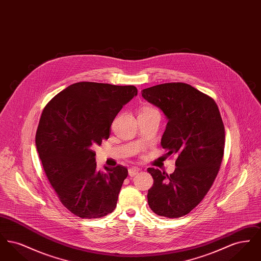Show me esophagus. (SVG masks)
I'll return each mask as SVG.
<instances>
[{
	"label": "esophagus",
	"instance_id": "esophagus-1",
	"mask_svg": "<svg viewBox=\"0 0 261 261\" xmlns=\"http://www.w3.org/2000/svg\"><path fill=\"white\" fill-rule=\"evenodd\" d=\"M139 170H140V169H139L138 167H131V168H129V170H128L129 176H131V177H134L135 175L138 174Z\"/></svg>",
	"mask_w": 261,
	"mask_h": 261
}]
</instances>
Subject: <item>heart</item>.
Segmentation results:
<instances>
[{
    "label": "heart",
    "mask_w": 261,
    "mask_h": 261,
    "mask_svg": "<svg viewBox=\"0 0 261 261\" xmlns=\"http://www.w3.org/2000/svg\"><path fill=\"white\" fill-rule=\"evenodd\" d=\"M148 110H154V109H152V108H145L142 111H148Z\"/></svg>",
    "instance_id": "heart-1"
}]
</instances>
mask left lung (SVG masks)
<instances>
[{
  "mask_svg": "<svg viewBox=\"0 0 261 261\" xmlns=\"http://www.w3.org/2000/svg\"><path fill=\"white\" fill-rule=\"evenodd\" d=\"M142 96L166 115L162 148L178 156L170 175L148 168L153 178L149 207L160 216L182 217L203 199L219 172L225 147L220 112L214 99L186 83L147 88Z\"/></svg>",
  "mask_w": 261,
  "mask_h": 261,
  "instance_id": "obj_1",
  "label": "left lung"
}]
</instances>
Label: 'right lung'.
<instances>
[{"mask_svg":"<svg viewBox=\"0 0 261 261\" xmlns=\"http://www.w3.org/2000/svg\"><path fill=\"white\" fill-rule=\"evenodd\" d=\"M137 94L132 85L78 82L43 110L35 137L39 158L61 202L78 217L99 218L116 206L128 170L117 165L97 171L92 148L109 139L113 119Z\"/></svg>","mask_w":261,"mask_h":261,"instance_id":"obj_1","label":"right lung"}]
</instances>
